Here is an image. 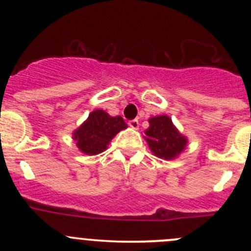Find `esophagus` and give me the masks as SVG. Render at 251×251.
Masks as SVG:
<instances>
[{"mask_svg":"<svg viewBox=\"0 0 251 251\" xmlns=\"http://www.w3.org/2000/svg\"><path fill=\"white\" fill-rule=\"evenodd\" d=\"M128 126H130L131 128H133V130H137L138 126H140V123H138L137 119H133V120L128 121Z\"/></svg>","mask_w":251,"mask_h":251,"instance_id":"1","label":"esophagus"}]
</instances>
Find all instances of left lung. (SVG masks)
I'll list each match as a JSON object with an SVG mask.
<instances>
[{"instance_id":"left-lung-1","label":"left lung","mask_w":251,"mask_h":251,"mask_svg":"<svg viewBox=\"0 0 251 251\" xmlns=\"http://www.w3.org/2000/svg\"><path fill=\"white\" fill-rule=\"evenodd\" d=\"M149 127L144 131V140L151 153L164 160L176 159L188 144V138L182 135L168 115L151 116Z\"/></svg>"}]
</instances>
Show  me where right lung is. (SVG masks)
I'll return each instance as SVG.
<instances>
[{
	"mask_svg": "<svg viewBox=\"0 0 251 251\" xmlns=\"http://www.w3.org/2000/svg\"><path fill=\"white\" fill-rule=\"evenodd\" d=\"M127 128L121 116H110L107 111L96 109L73 132V140L81 153L97 155L109 146L110 141L120 131Z\"/></svg>",
	"mask_w": 251,
	"mask_h": 251,
	"instance_id": "obj_1",
	"label": "right lung"
}]
</instances>
